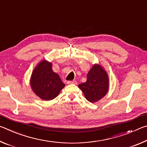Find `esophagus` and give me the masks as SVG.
I'll list each match as a JSON object with an SVG mask.
<instances>
[{"label":"esophagus","instance_id":"esophagus-1","mask_svg":"<svg viewBox=\"0 0 147 147\" xmlns=\"http://www.w3.org/2000/svg\"><path fill=\"white\" fill-rule=\"evenodd\" d=\"M67 83L68 84H77V82L75 80H73V81H67Z\"/></svg>","mask_w":147,"mask_h":147}]
</instances>
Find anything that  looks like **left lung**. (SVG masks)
Returning <instances> with one entry per match:
<instances>
[{"mask_svg": "<svg viewBox=\"0 0 147 147\" xmlns=\"http://www.w3.org/2000/svg\"><path fill=\"white\" fill-rule=\"evenodd\" d=\"M87 100L94 103L106 95L109 89V78L106 71L98 64L93 65L87 74V81L78 85Z\"/></svg>", "mask_w": 147, "mask_h": 147, "instance_id": "8db88e82", "label": "left lung"}]
</instances>
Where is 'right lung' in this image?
I'll return each instance as SVG.
<instances>
[{
  "instance_id": "1",
  "label": "right lung",
  "mask_w": 147,
  "mask_h": 147,
  "mask_svg": "<svg viewBox=\"0 0 147 147\" xmlns=\"http://www.w3.org/2000/svg\"><path fill=\"white\" fill-rule=\"evenodd\" d=\"M30 86L34 93L44 100L55 98L65 84L59 75L52 69V63L42 60L32 72L30 78Z\"/></svg>"
}]
</instances>
